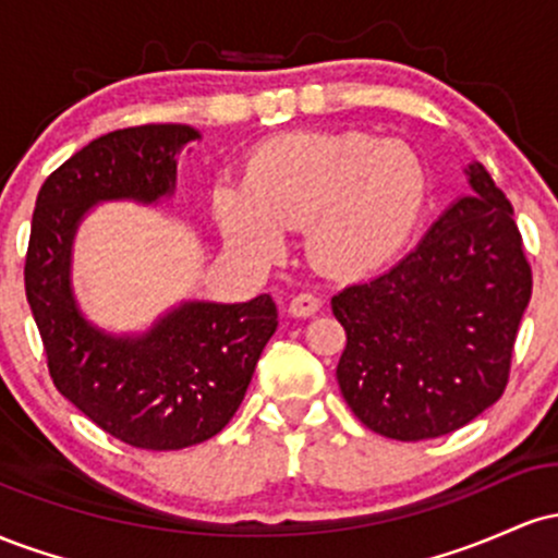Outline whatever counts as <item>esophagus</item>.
Here are the masks:
<instances>
[{"instance_id": "34e87169", "label": "esophagus", "mask_w": 558, "mask_h": 558, "mask_svg": "<svg viewBox=\"0 0 558 558\" xmlns=\"http://www.w3.org/2000/svg\"><path fill=\"white\" fill-rule=\"evenodd\" d=\"M323 301H319L315 293H296L291 301H288V315L293 317H312L319 312Z\"/></svg>"}]
</instances>
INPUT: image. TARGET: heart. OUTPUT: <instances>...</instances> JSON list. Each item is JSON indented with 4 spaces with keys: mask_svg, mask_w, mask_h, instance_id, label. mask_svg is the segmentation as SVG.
I'll return each mask as SVG.
<instances>
[{
    "mask_svg": "<svg viewBox=\"0 0 558 558\" xmlns=\"http://www.w3.org/2000/svg\"><path fill=\"white\" fill-rule=\"evenodd\" d=\"M427 196L430 172L407 141L296 131L248 151L241 183H217L209 209L222 241L243 257H275L286 228L304 226V252L317 270L364 278L407 248Z\"/></svg>",
    "mask_w": 558,
    "mask_h": 558,
    "instance_id": "obj_1",
    "label": "heart"
}]
</instances>
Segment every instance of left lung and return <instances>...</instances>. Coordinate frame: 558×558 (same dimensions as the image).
<instances>
[{
    "mask_svg": "<svg viewBox=\"0 0 558 558\" xmlns=\"http://www.w3.org/2000/svg\"><path fill=\"white\" fill-rule=\"evenodd\" d=\"M388 272L343 288L336 377L369 430L393 440L453 433L501 399L520 319L533 293L514 209L480 162Z\"/></svg>",
    "mask_w": 558,
    "mask_h": 558,
    "instance_id": "1",
    "label": "left lung"
}]
</instances>
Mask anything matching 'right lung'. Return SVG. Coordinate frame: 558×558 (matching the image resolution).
Wrapping results in <instances>:
<instances>
[{
	"instance_id": "obj_1",
	"label": "right lung",
	"mask_w": 558,
	"mask_h": 558,
	"mask_svg": "<svg viewBox=\"0 0 558 558\" xmlns=\"http://www.w3.org/2000/svg\"><path fill=\"white\" fill-rule=\"evenodd\" d=\"M191 125H138L94 138L38 191L25 257V296L57 390L105 433L146 451H178L228 425L278 328L270 293L181 301L146 330L112 332L83 315L73 243L96 204L155 207L175 194Z\"/></svg>"
}]
</instances>
